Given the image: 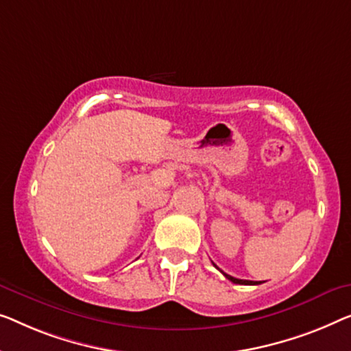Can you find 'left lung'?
Segmentation results:
<instances>
[{"label": "left lung", "mask_w": 351, "mask_h": 351, "mask_svg": "<svg viewBox=\"0 0 351 351\" xmlns=\"http://www.w3.org/2000/svg\"><path fill=\"white\" fill-rule=\"evenodd\" d=\"M213 266H215V264H213ZM223 276H225L228 280H231L232 283H237V285H260V283H263V282H253V280H241V278L231 277V276H228V274H225V272H223Z\"/></svg>", "instance_id": "8db88e82"}]
</instances>
